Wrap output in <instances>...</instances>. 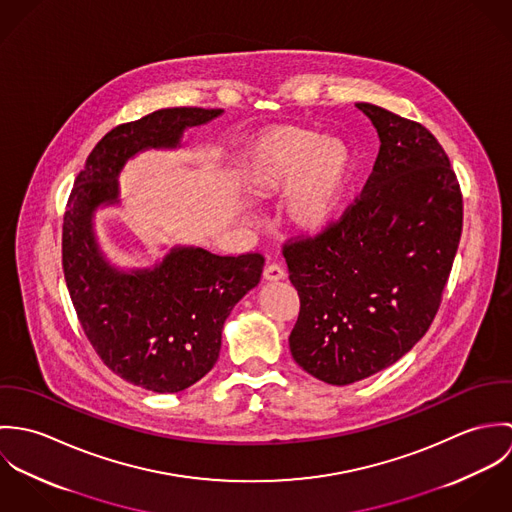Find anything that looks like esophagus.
<instances>
[{"label": "esophagus", "mask_w": 512, "mask_h": 512, "mask_svg": "<svg viewBox=\"0 0 512 512\" xmlns=\"http://www.w3.org/2000/svg\"><path fill=\"white\" fill-rule=\"evenodd\" d=\"M264 280L266 282H280V280H286V272L284 268H280L278 264H270L264 268Z\"/></svg>", "instance_id": "34e87169"}]
</instances>
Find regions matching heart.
Returning a JSON list of instances; mask_svg holds the SVG:
<instances>
[{
	"label": "heart",
	"mask_w": 512,
	"mask_h": 512,
	"mask_svg": "<svg viewBox=\"0 0 512 512\" xmlns=\"http://www.w3.org/2000/svg\"><path fill=\"white\" fill-rule=\"evenodd\" d=\"M236 177L256 201L288 193L286 224L295 234L313 238L341 215L355 177V155L343 140L313 128L272 126L240 151Z\"/></svg>",
	"instance_id": "obj_1"
}]
</instances>
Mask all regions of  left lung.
I'll return each mask as SVG.
<instances>
[{
    "label": "left lung",
    "instance_id": "obj_1",
    "mask_svg": "<svg viewBox=\"0 0 512 512\" xmlns=\"http://www.w3.org/2000/svg\"><path fill=\"white\" fill-rule=\"evenodd\" d=\"M380 149L361 197L327 232L284 246L299 317L293 361L345 386L402 359L438 313L461 238L449 157L418 122L359 102Z\"/></svg>",
    "mask_w": 512,
    "mask_h": 512
}]
</instances>
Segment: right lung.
Returning a JSON list of instances; mask_svg holds the SVG:
<instances>
[{"instance_id": "obj_1", "label": "right lung", "mask_w": 512, "mask_h": 512, "mask_svg": "<svg viewBox=\"0 0 512 512\" xmlns=\"http://www.w3.org/2000/svg\"><path fill=\"white\" fill-rule=\"evenodd\" d=\"M224 110L163 108L108 132L74 181L63 224V270L80 325L98 357L151 392H181L217 363L232 307L258 286L260 254L217 256L177 244L147 268L112 262L96 213L120 207V173L149 149H179L189 128Z\"/></svg>"}]
</instances>
